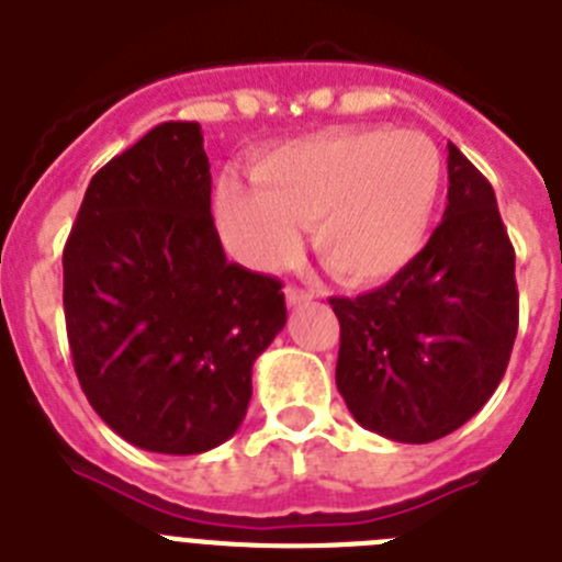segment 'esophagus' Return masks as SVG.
<instances>
[{
    "label": "esophagus",
    "mask_w": 562,
    "mask_h": 562,
    "mask_svg": "<svg viewBox=\"0 0 562 562\" xmlns=\"http://www.w3.org/2000/svg\"><path fill=\"white\" fill-rule=\"evenodd\" d=\"M317 292L315 290H301V286H286V304L290 306H301L306 301H312Z\"/></svg>",
    "instance_id": "esophagus-1"
}]
</instances>
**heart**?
Segmentation results:
<instances>
[{"label": "heart", "mask_w": 562, "mask_h": 562, "mask_svg": "<svg viewBox=\"0 0 562 562\" xmlns=\"http://www.w3.org/2000/svg\"><path fill=\"white\" fill-rule=\"evenodd\" d=\"M441 171L439 146L414 128H329L258 157V188L222 177L216 225L227 250L256 270L284 267L301 250V225H312L337 278L380 281L419 252Z\"/></svg>", "instance_id": "obj_1"}]
</instances>
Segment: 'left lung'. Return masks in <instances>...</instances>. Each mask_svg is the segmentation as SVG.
<instances>
[{
    "instance_id": "left-lung-1",
    "label": "left lung",
    "mask_w": 562,
    "mask_h": 562,
    "mask_svg": "<svg viewBox=\"0 0 562 562\" xmlns=\"http://www.w3.org/2000/svg\"><path fill=\"white\" fill-rule=\"evenodd\" d=\"M448 207L389 284L329 297L337 391L362 428L428 445L473 419L518 335L515 247L484 173L448 143Z\"/></svg>"
}]
</instances>
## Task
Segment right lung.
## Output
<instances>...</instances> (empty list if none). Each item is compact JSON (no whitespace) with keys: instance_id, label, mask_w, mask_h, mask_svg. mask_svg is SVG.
Segmentation results:
<instances>
[{"instance_id":"add662e5","label":"right lung","mask_w":562,"mask_h":562,"mask_svg":"<svg viewBox=\"0 0 562 562\" xmlns=\"http://www.w3.org/2000/svg\"><path fill=\"white\" fill-rule=\"evenodd\" d=\"M64 317L89 405L134 448L193 456L236 434L286 306L278 278L225 258L200 123H160L92 177Z\"/></svg>"}]
</instances>
